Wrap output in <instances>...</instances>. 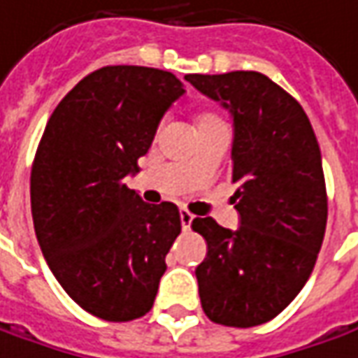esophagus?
Wrapping results in <instances>:
<instances>
[{
	"mask_svg": "<svg viewBox=\"0 0 358 358\" xmlns=\"http://www.w3.org/2000/svg\"><path fill=\"white\" fill-rule=\"evenodd\" d=\"M192 221H194V215H192L188 210H180V223H182V229L188 231L189 225H192Z\"/></svg>",
	"mask_w": 358,
	"mask_h": 358,
	"instance_id": "34e87169",
	"label": "esophagus"
}]
</instances>
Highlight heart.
Instances as JSON below:
<instances>
[{"label": "heart", "mask_w": 358, "mask_h": 358, "mask_svg": "<svg viewBox=\"0 0 358 358\" xmlns=\"http://www.w3.org/2000/svg\"><path fill=\"white\" fill-rule=\"evenodd\" d=\"M203 119H213V117H211V115H210V117H203Z\"/></svg>", "instance_id": "b5f03b06"}]
</instances>
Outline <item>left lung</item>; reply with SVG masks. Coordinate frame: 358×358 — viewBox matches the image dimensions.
<instances>
[{
    "mask_svg": "<svg viewBox=\"0 0 358 358\" xmlns=\"http://www.w3.org/2000/svg\"><path fill=\"white\" fill-rule=\"evenodd\" d=\"M192 86L233 117L231 180L239 229L196 217L208 243L196 268L211 322L255 327L271 322L312 274L327 225L322 152L306 111L261 72L188 74Z\"/></svg>",
    "mask_w": 358,
    "mask_h": 358,
    "instance_id": "8db88e82",
    "label": "left lung"
}]
</instances>
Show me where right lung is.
Segmentation results:
<instances>
[{"label":"right lung","mask_w":358,"mask_h":358,"mask_svg":"<svg viewBox=\"0 0 358 358\" xmlns=\"http://www.w3.org/2000/svg\"><path fill=\"white\" fill-rule=\"evenodd\" d=\"M184 92L159 68H99L58 103L36 148V241L68 296L106 322H131L152 308L182 231L174 203H145L123 180L137 174L160 119Z\"/></svg>","instance_id":"1"}]
</instances>
